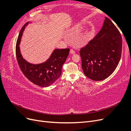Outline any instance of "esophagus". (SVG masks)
Wrapping results in <instances>:
<instances>
[{
	"label": "esophagus",
	"instance_id": "obj_1",
	"mask_svg": "<svg viewBox=\"0 0 131 131\" xmlns=\"http://www.w3.org/2000/svg\"><path fill=\"white\" fill-rule=\"evenodd\" d=\"M70 53L71 54H74V53H75V51H74L73 49H70Z\"/></svg>",
	"mask_w": 131,
	"mask_h": 131
}]
</instances>
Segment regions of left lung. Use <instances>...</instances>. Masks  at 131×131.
<instances>
[{
  "instance_id": "8db88e82",
  "label": "left lung",
  "mask_w": 131,
  "mask_h": 131,
  "mask_svg": "<svg viewBox=\"0 0 131 131\" xmlns=\"http://www.w3.org/2000/svg\"><path fill=\"white\" fill-rule=\"evenodd\" d=\"M122 45L119 31L112 21L105 17L96 36L80 51L81 67L86 76L94 81L108 78L119 63Z\"/></svg>"
}]
</instances>
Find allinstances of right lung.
I'll return each mask as SVG.
<instances>
[{
  "instance_id": "1",
  "label": "right lung",
  "mask_w": 131,
  "mask_h": 131,
  "mask_svg": "<svg viewBox=\"0 0 131 131\" xmlns=\"http://www.w3.org/2000/svg\"><path fill=\"white\" fill-rule=\"evenodd\" d=\"M30 22H27L19 33L16 45V54L19 68L25 77L33 84L46 88L52 85L60 77L62 67L69 53V49H54L50 57L40 64H34L23 58L19 49L21 38L26 27Z\"/></svg>"
}]
</instances>
